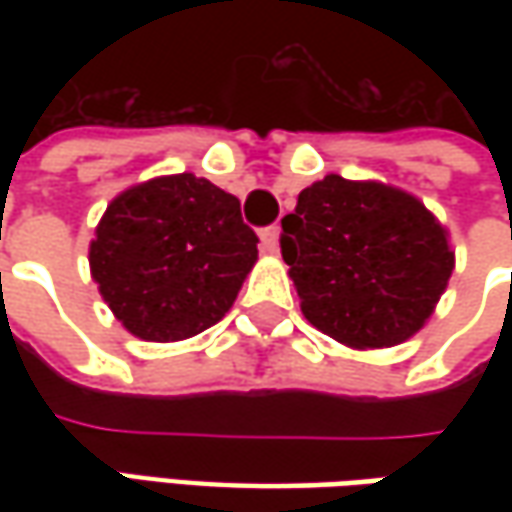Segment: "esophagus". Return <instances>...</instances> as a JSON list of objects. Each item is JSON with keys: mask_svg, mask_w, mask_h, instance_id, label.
Listing matches in <instances>:
<instances>
[{"mask_svg": "<svg viewBox=\"0 0 512 512\" xmlns=\"http://www.w3.org/2000/svg\"><path fill=\"white\" fill-rule=\"evenodd\" d=\"M279 233H282V227L279 225L265 227V230L259 233V239H262V250H267V253H276V250H279Z\"/></svg>", "mask_w": 512, "mask_h": 512, "instance_id": "esophagus-1", "label": "esophagus"}]
</instances>
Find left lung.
I'll use <instances>...</instances> for the list:
<instances>
[{
  "instance_id": "left-lung-1",
  "label": "left lung",
  "mask_w": 512,
  "mask_h": 512,
  "mask_svg": "<svg viewBox=\"0 0 512 512\" xmlns=\"http://www.w3.org/2000/svg\"><path fill=\"white\" fill-rule=\"evenodd\" d=\"M279 245L307 322L350 347L410 339L453 273L447 233L419 199L336 173L299 193Z\"/></svg>"
}]
</instances>
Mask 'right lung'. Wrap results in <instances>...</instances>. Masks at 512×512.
<instances>
[{
	"label": "right lung",
	"instance_id": "1",
	"mask_svg": "<svg viewBox=\"0 0 512 512\" xmlns=\"http://www.w3.org/2000/svg\"><path fill=\"white\" fill-rule=\"evenodd\" d=\"M256 245L236 196L179 173L110 202L90 242V273L133 336L179 342L230 310Z\"/></svg>",
	"mask_w": 512,
	"mask_h": 512
}]
</instances>
